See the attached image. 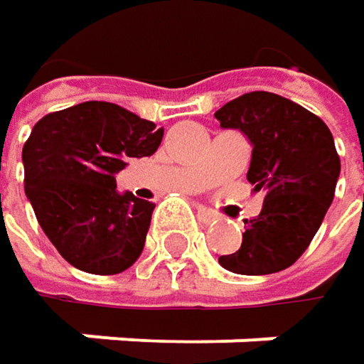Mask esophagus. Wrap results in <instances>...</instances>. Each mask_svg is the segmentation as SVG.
Here are the masks:
<instances>
[{"label":"esophagus","mask_w":364,"mask_h":364,"mask_svg":"<svg viewBox=\"0 0 364 364\" xmlns=\"http://www.w3.org/2000/svg\"><path fill=\"white\" fill-rule=\"evenodd\" d=\"M198 219H200L202 223H213V221L217 219V215H215L213 210L204 208V206H198Z\"/></svg>","instance_id":"1"}]
</instances>
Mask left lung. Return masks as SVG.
I'll use <instances>...</instances> for the list:
<instances>
[{"label":"left lung","instance_id":"8db88e82","mask_svg":"<svg viewBox=\"0 0 364 364\" xmlns=\"http://www.w3.org/2000/svg\"><path fill=\"white\" fill-rule=\"evenodd\" d=\"M215 117L251 141L247 179L265 193L261 213L245 221L240 249L219 263L245 276L287 269L310 247L333 202L341 168L333 134L318 115L274 92H247Z\"/></svg>","mask_w":364,"mask_h":364}]
</instances>
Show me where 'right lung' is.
<instances>
[{
  "label": "right lung",
  "mask_w": 364,
  "mask_h": 364,
  "mask_svg": "<svg viewBox=\"0 0 364 364\" xmlns=\"http://www.w3.org/2000/svg\"><path fill=\"white\" fill-rule=\"evenodd\" d=\"M164 128L105 101L54 111L23 147L25 193L37 221L73 267L111 276L143 253L154 202L119 193L128 158L156 154Z\"/></svg>",
  "instance_id": "1"
}]
</instances>
